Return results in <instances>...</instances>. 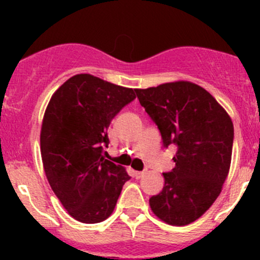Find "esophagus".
Returning <instances> with one entry per match:
<instances>
[{"label": "esophagus", "mask_w": 260, "mask_h": 260, "mask_svg": "<svg viewBox=\"0 0 260 260\" xmlns=\"http://www.w3.org/2000/svg\"><path fill=\"white\" fill-rule=\"evenodd\" d=\"M145 174H146V171H136L135 172V177H136V179H141V177L145 176Z\"/></svg>", "instance_id": "1"}]
</instances>
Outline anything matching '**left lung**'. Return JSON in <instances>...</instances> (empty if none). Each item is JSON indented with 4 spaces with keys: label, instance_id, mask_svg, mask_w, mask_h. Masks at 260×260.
<instances>
[{
    "label": "left lung",
    "instance_id": "8db88e82",
    "mask_svg": "<svg viewBox=\"0 0 260 260\" xmlns=\"http://www.w3.org/2000/svg\"><path fill=\"white\" fill-rule=\"evenodd\" d=\"M135 90L164 146H177L175 167L164 174V188L149 199L151 210L170 225L191 224L214 204L229 174L232 118L208 90L191 81Z\"/></svg>",
    "mask_w": 260,
    "mask_h": 260
}]
</instances>
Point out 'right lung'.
Returning a JSON list of instances; mask_svg holds the SVG:
<instances>
[{"instance_id": "1", "label": "right lung", "mask_w": 260, "mask_h": 260, "mask_svg": "<svg viewBox=\"0 0 260 260\" xmlns=\"http://www.w3.org/2000/svg\"><path fill=\"white\" fill-rule=\"evenodd\" d=\"M136 98L131 88L90 74L68 79L52 94L40 133L41 158L52 191L75 220L95 224L113 212L124 167L103 157L112 119Z\"/></svg>"}]
</instances>
